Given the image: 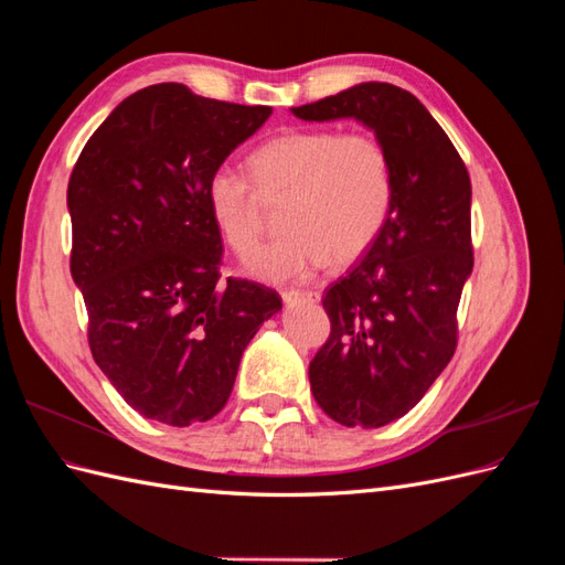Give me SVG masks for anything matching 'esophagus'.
<instances>
[{
    "instance_id": "obj_1",
    "label": "esophagus",
    "mask_w": 565,
    "mask_h": 565,
    "mask_svg": "<svg viewBox=\"0 0 565 565\" xmlns=\"http://www.w3.org/2000/svg\"><path fill=\"white\" fill-rule=\"evenodd\" d=\"M285 303H297V301H320V292L316 289H287L282 292Z\"/></svg>"
}]
</instances>
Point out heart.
<instances>
[{"label":"heart","mask_w":565,"mask_h":565,"mask_svg":"<svg viewBox=\"0 0 565 565\" xmlns=\"http://www.w3.org/2000/svg\"><path fill=\"white\" fill-rule=\"evenodd\" d=\"M249 169L262 195H287V233L247 264L266 282L306 280L332 256L339 264L358 259L377 241L391 212V160L370 134L289 129L256 148ZM256 186L241 169L218 164L204 191L218 235L243 256L259 241Z\"/></svg>","instance_id":"obj_1"}]
</instances>
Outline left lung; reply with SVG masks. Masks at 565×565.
Returning a JSON list of instances; mask_svg holds the SVG:
<instances>
[{
    "label": "left lung",
    "instance_id": "8db88e82",
    "mask_svg": "<svg viewBox=\"0 0 565 565\" xmlns=\"http://www.w3.org/2000/svg\"><path fill=\"white\" fill-rule=\"evenodd\" d=\"M292 113L363 122L391 160L388 218L324 292L332 332L309 365L324 415L377 429L409 413L455 353L457 306L473 268L469 172L419 98L393 84L363 82Z\"/></svg>",
    "mask_w": 565,
    "mask_h": 565
}]
</instances>
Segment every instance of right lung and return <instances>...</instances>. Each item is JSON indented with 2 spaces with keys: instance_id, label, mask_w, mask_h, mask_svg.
Here are the masks:
<instances>
[{
  "instance_id": "add662e5",
  "label": "right lung",
  "mask_w": 565,
  "mask_h": 565,
  "mask_svg": "<svg viewBox=\"0 0 565 565\" xmlns=\"http://www.w3.org/2000/svg\"><path fill=\"white\" fill-rule=\"evenodd\" d=\"M270 113L162 82L125 98L79 152L71 273L96 365L146 419L221 413L252 337L282 309L259 282L218 280L224 245L204 193Z\"/></svg>"
}]
</instances>
